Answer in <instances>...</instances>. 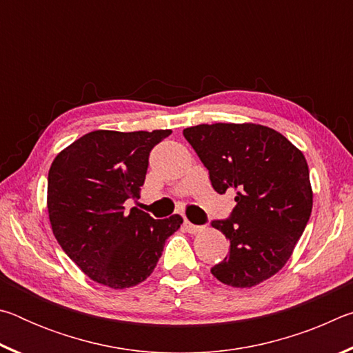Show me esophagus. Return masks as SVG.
<instances>
[{
    "instance_id": "esophagus-1",
    "label": "esophagus",
    "mask_w": 353,
    "mask_h": 353,
    "mask_svg": "<svg viewBox=\"0 0 353 353\" xmlns=\"http://www.w3.org/2000/svg\"><path fill=\"white\" fill-rule=\"evenodd\" d=\"M183 227H185V230H187V232H190V234H198V232H201L202 229H204V227H202V225H196V224H191L188 219H185V223H183Z\"/></svg>"
}]
</instances>
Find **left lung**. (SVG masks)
<instances>
[{"instance_id": "obj_1", "label": "left lung", "mask_w": 353, "mask_h": 353, "mask_svg": "<svg viewBox=\"0 0 353 353\" xmlns=\"http://www.w3.org/2000/svg\"><path fill=\"white\" fill-rule=\"evenodd\" d=\"M214 191H234L230 216L212 225L230 252L212 268L219 282L250 288L285 266L313 208L303 154L282 134L260 124H199L183 129Z\"/></svg>"}]
</instances>
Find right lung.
<instances>
[{"label":"right lung","mask_w":353,"mask_h":353,"mask_svg":"<svg viewBox=\"0 0 353 353\" xmlns=\"http://www.w3.org/2000/svg\"><path fill=\"white\" fill-rule=\"evenodd\" d=\"M171 135L94 130L63 149L48 172V213L57 243L82 272L113 290L146 280L181 214L154 219L124 202L140 196L149 152Z\"/></svg>","instance_id":"1"}]
</instances>
